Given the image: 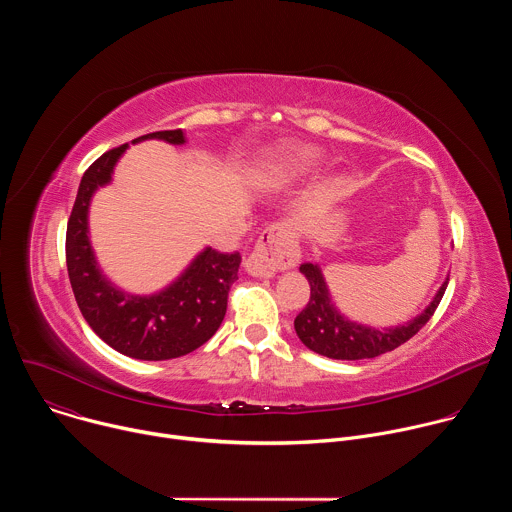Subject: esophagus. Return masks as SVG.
<instances>
[{
  "label": "esophagus",
  "mask_w": 512,
  "mask_h": 512,
  "mask_svg": "<svg viewBox=\"0 0 512 512\" xmlns=\"http://www.w3.org/2000/svg\"><path fill=\"white\" fill-rule=\"evenodd\" d=\"M300 261V245L289 223H273L259 237L253 253L245 261V269L253 277H271L275 271L296 267Z\"/></svg>",
  "instance_id": "esophagus-1"
}]
</instances>
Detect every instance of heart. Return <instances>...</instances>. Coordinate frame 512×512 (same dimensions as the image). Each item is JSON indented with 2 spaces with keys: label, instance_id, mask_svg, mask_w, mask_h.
<instances>
[{
  "label": "heart",
  "instance_id": "b5f03b06",
  "mask_svg": "<svg viewBox=\"0 0 512 512\" xmlns=\"http://www.w3.org/2000/svg\"><path fill=\"white\" fill-rule=\"evenodd\" d=\"M316 164V152L312 150H291L279 156V160L273 164L271 174L273 178L287 180V178H296L304 172H308Z\"/></svg>",
  "mask_w": 512,
  "mask_h": 512
}]
</instances>
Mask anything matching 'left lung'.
Instances as JSON below:
<instances>
[{
	"label": "left lung",
	"mask_w": 512,
	"mask_h": 512,
	"mask_svg": "<svg viewBox=\"0 0 512 512\" xmlns=\"http://www.w3.org/2000/svg\"><path fill=\"white\" fill-rule=\"evenodd\" d=\"M300 271L310 281V302L294 320L296 332L310 350L336 360L375 358L395 350L397 346L413 338L429 322L435 308L440 306L444 291L448 287L446 279L440 291L435 294L433 302L417 318L395 328L377 330L371 326L350 322L334 308L328 285L318 265L304 263Z\"/></svg>",
	"instance_id": "obj_1"
}]
</instances>
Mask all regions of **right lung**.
Returning <instances> with one entry per match:
<instances>
[{"label": "right lung", "mask_w": 512, "mask_h": 512, "mask_svg": "<svg viewBox=\"0 0 512 512\" xmlns=\"http://www.w3.org/2000/svg\"><path fill=\"white\" fill-rule=\"evenodd\" d=\"M186 141L182 129L154 131L133 139ZM127 143L105 152L83 174L66 227V267L75 300L93 332L117 352L139 360L184 356L221 326L231 285L239 279L241 255L206 247L188 269L160 294L129 296L101 273L89 241V204L97 188L111 182Z\"/></svg>", "instance_id": "add662e5"}]
</instances>
